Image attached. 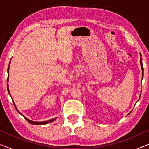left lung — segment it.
Here are the masks:
<instances>
[{"label":"left lung","instance_id":"left-lung-1","mask_svg":"<svg viewBox=\"0 0 149 149\" xmlns=\"http://www.w3.org/2000/svg\"><path fill=\"white\" fill-rule=\"evenodd\" d=\"M141 68H142V70H143V72H144V68H143V62H142V55L141 54ZM140 97H141V95H140Z\"/></svg>","mask_w":149,"mask_h":149}]
</instances>
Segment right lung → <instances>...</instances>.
Masks as SVG:
<instances>
[{
    "instance_id": "add662e5",
    "label": "right lung",
    "mask_w": 149,
    "mask_h": 149,
    "mask_svg": "<svg viewBox=\"0 0 149 149\" xmlns=\"http://www.w3.org/2000/svg\"><path fill=\"white\" fill-rule=\"evenodd\" d=\"M8 69H9V67L8 68V72H9V70H8ZM8 77H7V81H8ZM7 90H8V94H9V95H10V92H9V90H8V84H7ZM13 104H14V106H15V108H16V110L18 111L17 108H16V106H15V103H14V102H13ZM18 112L20 113V112H19V111H18ZM20 114H21V113H20ZM21 115H22V114H21ZM22 116H23L24 118H25V119L26 120V121L29 122V123H31V124H47V123H52V122L54 121L56 119V118H55L52 119V120H48V121H45V122H33V121H31V120H29V119L26 118H25V116H24L23 115H22Z\"/></svg>"
}]
</instances>
